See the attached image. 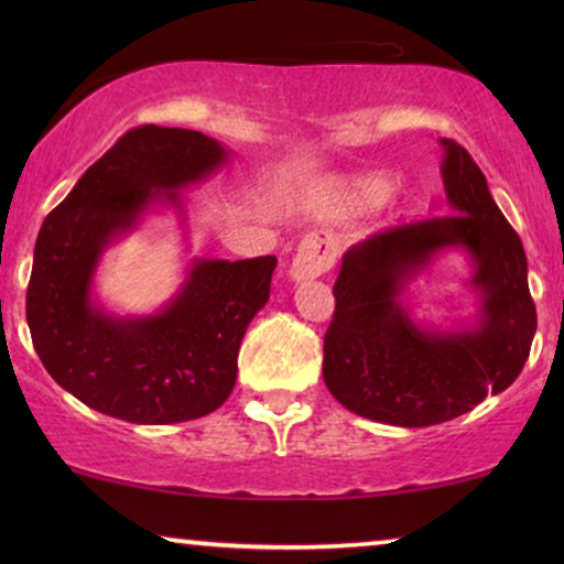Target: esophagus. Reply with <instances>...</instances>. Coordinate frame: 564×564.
Listing matches in <instances>:
<instances>
[{
    "instance_id": "34e87169",
    "label": "esophagus",
    "mask_w": 564,
    "mask_h": 564,
    "mask_svg": "<svg viewBox=\"0 0 564 564\" xmlns=\"http://www.w3.org/2000/svg\"><path fill=\"white\" fill-rule=\"evenodd\" d=\"M336 261V249L328 238L307 236L300 241L295 257L290 261V280L292 282H307L328 272Z\"/></svg>"
}]
</instances>
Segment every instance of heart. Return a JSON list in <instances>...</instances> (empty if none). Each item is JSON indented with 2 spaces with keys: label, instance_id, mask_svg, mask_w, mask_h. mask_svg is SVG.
<instances>
[{
  "label": "heart",
  "instance_id": "obj_1",
  "mask_svg": "<svg viewBox=\"0 0 564 564\" xmlns=\"http://www.w3.org/2000/svg\"><path fill=\"white\" fill-rule=\"evenodd\" d=\"M384 192H388V180H384V176L351 174L344 176V180H336L334 184H328V187L315 189L311 199H307V210H311L315 218L323 220L341 218L346 213L380 203Z\"/></svg>",
  "mask_w": 564,
  "mask_h": 564
}]
</instances>
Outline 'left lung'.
<instances>
[{"label": "left lung", "instance_id": "obj_1", "mask_svg": "<svg viewBox=\"0 0 564 564\" xmlns=\"http://www.w3.org/2000/svg\"><path fill=\"white\" fill-rule=\"evenodd\" d=\"M444 210L344 253L336 311L323 338V380L361 419L421 429L473 411L521 375L536 330L527 253L459 143L442 138ZM474 264L481 307L465 329L438 332L412 318L410 284L444 250Z\"/></svg>", "mask_w": 564, "mask_h": 564}]
</instances>
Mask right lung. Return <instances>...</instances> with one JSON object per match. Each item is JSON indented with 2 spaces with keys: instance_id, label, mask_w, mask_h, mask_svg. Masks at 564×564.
<instances>
[{
  "instance_id": "right-lung-1",
  "label": "right lung",
  "mask_w": 564,
  "mask_h": 564,
  "mask_svg": "<svg viewBox=\"0 0 564 564\" xmlns=\"http://www.w3.org/2000/svg\"><path fill=\"white\" fill-rule=\"evenodd\" d=\"M230 151L187 128L128 130L43 220L28 284V326L43 367L84 405L164 426L213 413L236 384L238 349L267 305L274 257L192 259L176 295L151 315H115L95 297L107 246L145 213L228 164Z\"/></svg>"
}]
</instances>
